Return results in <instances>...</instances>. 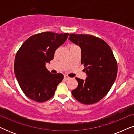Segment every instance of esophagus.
Returning <instances> with one entry per match:
<instances>
[{
    "label": "esophagus",
    "instance_id": "esophagus-1",
    "mask_svg": "<svg viewBox=\"0 0 134 134\" xmlns=\"http://www.w3.org/2000/svg\"><path fill=\"white\" fill-rule=\"evenodd\" d=\"M69 79V77L68 76H64V79H65V80H68Z\"/></svg>",
    "mask_w": 134,
    "mask_h": 134
}]
</instances>
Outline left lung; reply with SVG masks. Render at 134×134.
I'll return each mask as SVG.
<instances>
[{
  "instance_id": "left-lung-1",
  "label": "left lung",
  "mask_w": 134,
  "mask_h": 134,
  "mask_svg": "<svg viewBox=\"0 0 134 134\" xmlns=\"http://www.w3.org/2000/svg\"><path fill=\"white\" fill-rule=\"evenodd\" d=\"M69 40L81 49V63L87 78H76L78 86L71 91L74 98L84 104L99 101L110 90L116 79L118 66L108 44L90 35L70 34Z\"/></svg>"
}]
</instances>
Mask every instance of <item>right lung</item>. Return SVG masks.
Returning <instances> with one entry per match:
<instances>
[{
    "label": "right lung",
    "instance_id": "add662e5",
    "mask_svg": "<svg viewBox=\"0 0 134 134\" xmlns=\"http://www.w3.org/2000/svg\"><path fill=\"white\" fill-rule=\"evenodd\" d=\"M68 35L49 32L34 35L18 51L14 74L21 90L31 99L39 102L49 100L63 79V74H51L45 65L53 60L55 51L65 43Z\"/></svg>",
    "mask_w": 134,
    "mask_h": 134
}]
</instances>
